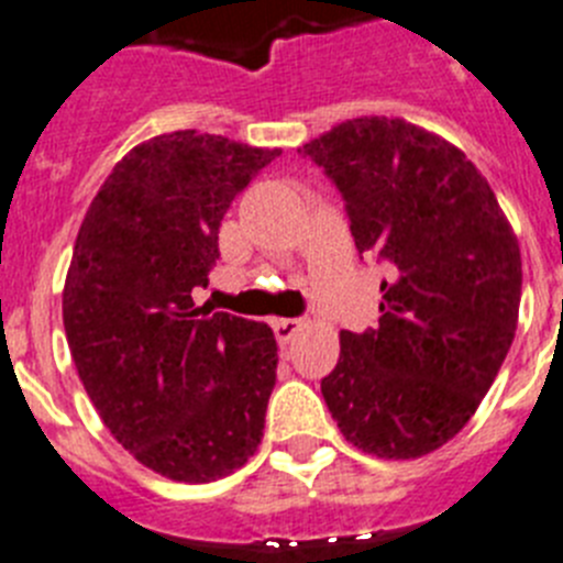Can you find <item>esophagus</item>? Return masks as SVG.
I'll use <instances>...</instances> for the list:
<instances>
[{
	"label": "esophagus",
	"instance_id": "obj_1",
	"mask_svg": "<svg viewBox=\"0 0 563 563\" xmlns=\"http://www.w3.org/2000/svg\"><path fill=\"white\" fill-rule=\"evenodd\" d=\"M306 325H308L306 319H275V322H272V328H275V336L280 344L291 342L294 333L302 331Z\"/></svg>",
	"mask_w": 563,
	"mask_h": 563
}]
</instances>
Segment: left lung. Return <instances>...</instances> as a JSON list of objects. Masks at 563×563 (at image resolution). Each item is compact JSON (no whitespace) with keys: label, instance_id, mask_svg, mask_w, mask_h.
I'll list each match as a JSON object with an SVG mask.
<instances>
[{"label":"left lung","instance_id":"obj_1","mask_svg":"<svg viewBox=\"0 0 563 563\" xmlns=\"http://www.w3.org/2000/svg\"><path fill=\"white\" fill-rule=\"evenodd\" d=\"M344 199L358 252L389 266L382 317L339 333L322 395L347 443L415 460L477 412L514 342L521 255L474 162L401 118H356L306 143Z\"/></svg>","mask_w":563,"mask_h":563}]
</instances>
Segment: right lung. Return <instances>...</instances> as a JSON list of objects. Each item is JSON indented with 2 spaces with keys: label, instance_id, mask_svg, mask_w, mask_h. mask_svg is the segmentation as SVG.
<instances>
[{
  "label": "right lung",
  "instance_id": "1",
  "mask_svg": "<svg viewBox=\"0 0 563 563\" xmlns=\"http://www.w3.org/2000/svg\"><path fill=\"white\" fill-rule=\"evenodd\" d=\"M280 148L196 129L151 136L84 216L64 283V331L86 395L134 460L210 483L257 452L277 378L269 325L196 308L224 212Z\"/></svg>",
  "mask_w": 563,
  "mask_h": 563
}]
</instances>
